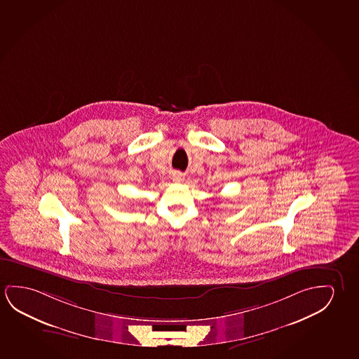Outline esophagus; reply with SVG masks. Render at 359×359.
Here are the masks:
<instances>
[{
	"label": "esophagus",
	"instance_id": "obj_1",
	"mask_svg": "<svg viewBox=\"0 0 359 359\" xmlns=\"http://www.w3.org/2000/svg\"><path fill=\"white\" fill-rule=\"evenodd\" d=\"M175 180H176V181H180V182H181V181H183V180H184V176H183L181 172H177L176 175H175Z\"/></svg>",
	"mask_w": 359,
	"mask_h": 359
}]
</instances>
